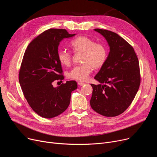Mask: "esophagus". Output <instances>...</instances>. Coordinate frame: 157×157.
Returning <instances> with one entry per match:
<instances>
[{
	"mask_svg": "<svg viewBox=\"0 0 157 157\" xmlns=\"http://www.w3.org/2000/svg\"><path fill=\"white\" fill-rule=\"evenodd\" d=\"M78 85H79V86H83V85H85L84 83H83V82H81V81L78 82Z\"/></svg>",
	"mask_w": 157,
	"mask_h": 157,
	"instance_id": "esophagus-1",
	"label": "esophagus"
}]
</instances>
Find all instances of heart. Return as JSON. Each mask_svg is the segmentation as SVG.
I'll return each mask as SVG.
<instances>
[{"label":"heart","instance_id":"1","mask_svg":"<svg viewBox=\"0 0 157 157\" xmlns=\"http://www.w3.org/2000/svg\"><path fill=\"white\" fill-rule=\"evenodd\" d=\"M71 47L74 52L83 53L82 62L83 64L74 67L68 73L71 79L81 81H86L92 72V69H99L105 63L108 51L105 44L97 43L86 36H79L71 42ZM71 54L63 49L58 52V59L65 66L71 62Z\"/></svg>","mask_w":157,"mask_h":157}]
</instances>
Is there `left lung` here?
<instances>
[{
  "label": "left lung",
  "instance_id": "8db88e82",
  "mask_svg": "<svg viewBox=\"0 0 157 157\" xmlns=\"http://www.w3.org/2000/svg\"><path fill=\"white\" fill-rule=\"evenodd\" d=\"M94 30L105 39L110 51L94 78L100 84L91 85L90 105L104 117H117L128 108L139 90V60L133 47L118 34L108 30Z\"/></svg>",
  "mask_w": 157,
  "mask_h": 157
}]
</instances>
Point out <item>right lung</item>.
I'll use <instances>...</instances> for the list:
<instances>
[{"instance_id":"add662e5","label":"right lung","mask_w":157,"mask_h":157,"mask_svg":"<svg viewBox=\"0 0 157 157\" xmlns=\"http://www.w3.org/2000/svg\"><path fill=\"white\" fill-rule=\"evenodd\" d=\"M75 35L65 29H49L32 40L25 52L19 82L31 108L41 117L52 118L64 112L70 104L71 92L78 87L75 81L53 86L55 80L64 78L58 59L59 44L64 38Z\"/></svg>"}]
</instances>
